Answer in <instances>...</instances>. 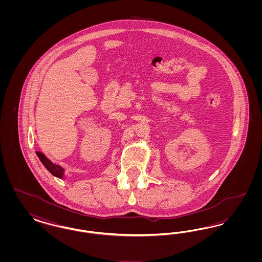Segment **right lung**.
<instances>
[{
  "label": "right lung",
  "instance_id": "right-lung-1",
  "mask_svg": "<svg viewBox=\"0 0 262 262\" xmlns=\"http://www.w3.org/2000/svg\"><path fill=\"white\" fill-rule=\"evenodd\" d=\"M36 154H37L40 161L45 166V168L50 172L51 174L55 176V177H57V178H59V179H63V177H64V169L62 167L54 164L41 151H36Z\"/></svg>",
  "mask_w": 262,
  "mask_h": 262
}]
</instances>
